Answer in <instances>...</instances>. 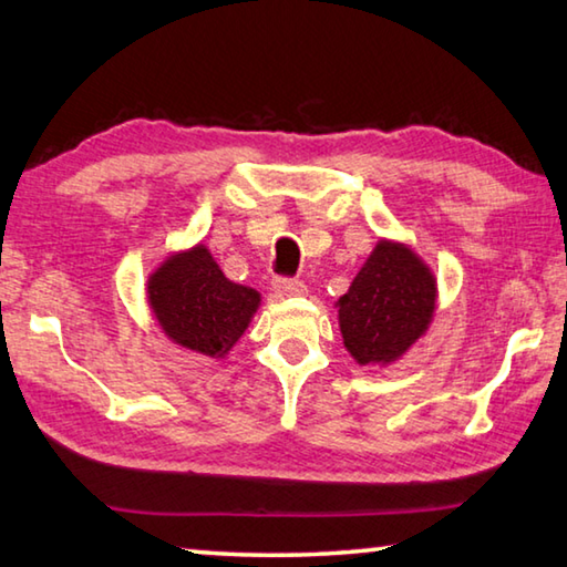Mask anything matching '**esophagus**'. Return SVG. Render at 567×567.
Returning a JSON list of instances; mask_svg holds the SVG:
<instances>
[{
  "mask_svg": "<svg viewBox=\"0 0 567 567\" xmlns=\"http://www.w3.org/2000/svg\"><path fill=\"white\" fill-rule=\"evenodd\" d=\"M275 292L282 295V297H297V295H305L307 287L302 280H292V277H277L272 282Z\"/></svg>",
  "mask_w": 567,
  "mask_h": 567,
  "instance_id": "34e87169",
  "label": "esophagus"
}]
</instances>
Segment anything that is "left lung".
<instances>
[{"label":"left lung","instance_id":"8db88e82","mask_svg":"<svg viewBox=\"0 0 567 567\" xmlns=\"http://www.w3.org/2000/svg\"><path fill=\"white\" fill-rule=\"evenodd\" d=\"M435 295V277L415 252L380 243L338 300L344 348L360 364L398 360L427 330Z\"/></svg>","mask_w":567,"mask_h":567}]
</instances>
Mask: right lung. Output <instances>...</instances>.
I'll list each match as a JSON object with an SVG mask.
<instances>
[{"instance_id": "1", "label": "right lung", "mask_w": 567, "mask_h": 567, "mask_svg": "<svg viewBox=\"0 0 567 567\" xmlns=\"http://www.w3.org/2000/svg\"><path fill=\"white\" fill-rule=\"evenodd\" d=\"M147 297L167 338L207 358H223L260 305V292L229 282L203 245L162 262Z\"/></svg>"}]
</instances>
